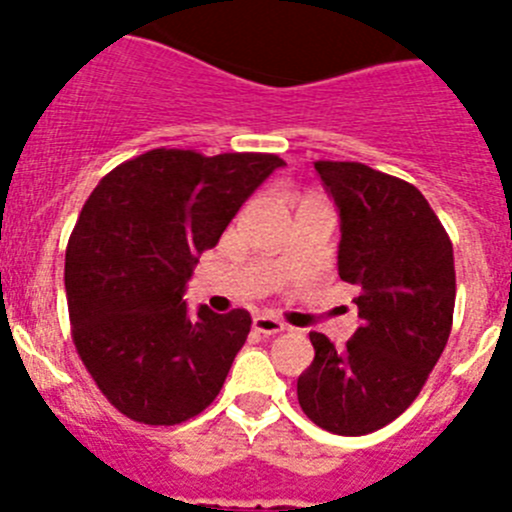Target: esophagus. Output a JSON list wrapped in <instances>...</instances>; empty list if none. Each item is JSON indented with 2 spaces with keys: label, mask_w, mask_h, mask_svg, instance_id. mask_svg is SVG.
Segmentation results:
<instances>
[{
  "label": "esophagus",
  "mask_w": 512,
  "mask_h": 512,
  "mask_svg": "<svg viewBox=\"0 0 512 512\" xmlns=\"http://www.w3.org/2000/svg\"><path fill=\"white\" fill-rule=\"evenodd\" d=\"M252 329L262 336H275L280 334V331H285V324L283 321L273 319V316H257V319L252 321Z\"/></svg>",
  "instance_id": "34e87169"
}]
</instances>
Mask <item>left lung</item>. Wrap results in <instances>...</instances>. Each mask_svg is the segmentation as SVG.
Listing matches in <instances>:
<instances>
[{"label":"left lung","instance_id":"8db88e82","mask_svg":"<svg viewBox=\"0 0 512 512\" xmlns=\"http://www.w3.org/2000/svg\"><path fill=\"white\" fill-rule=\"evenodd\" d=\"M339 209V278L359 290L344 347L311 331L298 403L316 426L365 436L418 398L449 342L457 275L439 216L411 183L365 163H313Z\"/></svg>","mask_w":512,"mask_h":512}]
</instances>
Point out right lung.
Listing matches in <instances>:
<instances>
[{
    "mask_svg": "<svg viewBox=\"0 0 512 512\" xmlns=\"http://www.w3.org/2000/svg\"><path fill=\"white\" fill-rule=\"evenodd\" d=\"M278 155L150 150L101 178L66 250L73 344L109 403L176 426L222 390L250 334L245 308L188 316L186 283Z\"/></svg>",
    "mask_w": 512,
    "mask_h": 512,
    "instance_id": "obj_1",
    "label": "right lung"
}]
</instances>
